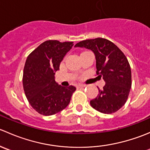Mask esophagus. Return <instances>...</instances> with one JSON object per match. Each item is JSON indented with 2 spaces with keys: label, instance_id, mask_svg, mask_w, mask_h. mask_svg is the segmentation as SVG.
<instances>
[{
  "label": "esophagus",
  "instance_id": "1",
  "mask_svg": "<svg viewBox=\"0 0 150 150\" xmlns=\"http://www.w3.org/2000/svg\"><path fill=\"white\" fill-rule=\"evenodd\" d=\"M85 85H83V84H80V85H78V88H83V87H85Z\"/></svg>",
  "mask_w": 150,
  "mask_h": 150
}]
</instances>
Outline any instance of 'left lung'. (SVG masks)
Listing matches in <instances>:
<instances>
[{
	"instance_id": "obj_1",
	"label": "left lung",
	"mask_w": 150,
	"mask_h": 150,
	"mask_svg": "<svg viewBox=\"0 0 150 150\" xmlns=\"http://www.w3.org/2000/svg\"><path fill=\"white\" fill-rule=\"evenodd\" d=\"M75 47H83L94 53L96 75L106 84L99 94L91 100L93 109L104 114H112L125 104L131 88V70L125 54L107 39L97 38L83 40Z\"/></svg>"
}]
</instances>
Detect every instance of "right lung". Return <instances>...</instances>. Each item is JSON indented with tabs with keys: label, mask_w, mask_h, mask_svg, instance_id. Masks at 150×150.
Wrapping results in <instances>:
<instances>
[{
	"label": "right lung",
	"mask_w": 150,
	"mask_h": 150,
	"mask_svg": "<svg viewBox=\"0 0 150 150\" xmlns=\"http://www.w3.org/2000/svg\"><path fill=\"white\" fill-rule=\"evenodd\" d=\"M73 42L49 40L28 55L23 71L22 83L29 103L36 112L52 115L68 105L76 88L58 85L54 79L61 62Z\"/></svg>",
	"instance_id": "add662e5"
}]
</instances>
